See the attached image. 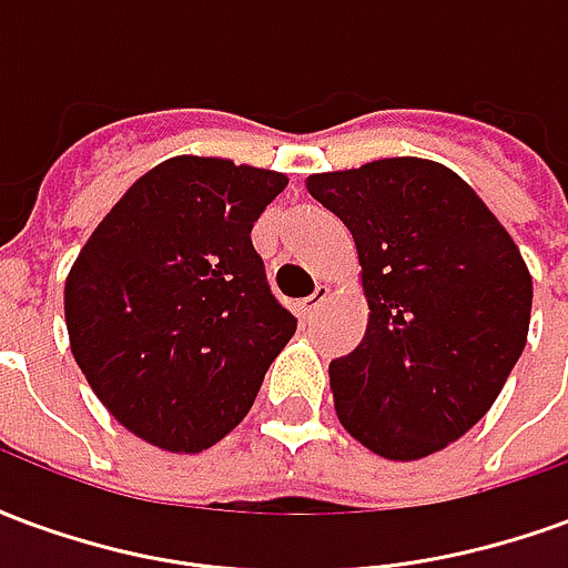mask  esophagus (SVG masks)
<instances>
[{
    "label": "esophagus",
    "instance_id": "obj_1",
    "mask_svg": "<svg viewBox=\"0 0 568 568\" xmlns=\"http://www.w3.org/2000/svg\"><path fill=\"white\" fill-rule=\"evenodd\" d=\"M328 295H332V288H328V285H320L313 295L304 297V301H297V316H301V320H313L322 310V304L328 301Z\"/></svg>",
    "mask_w": 568,
    "mask_h": 568
}]
</instances>
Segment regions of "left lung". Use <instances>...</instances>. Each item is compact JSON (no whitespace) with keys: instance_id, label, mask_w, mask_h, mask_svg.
<instances>
[{"instance_id":"left-lung-1","label":"left lung","mask_w":568,"mask_h":568,"mask_svg":"<svg viewBox=\"0 0 568 568\" xmlns=\"http://www.w3.org/2000/svg\"><path fill=\"white\" fill-rule=\"evenodd\" d=\"M353 234L368 325L328 365L341 426L414 463L463 438L524 353L532 276L505 224L450 166L381 158L307 175Z\"/></svg>"}]
</instances>
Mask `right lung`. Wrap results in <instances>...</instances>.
I'll return each instance as SVG.
<instances>
[{
    "mask_svg": "<svg viewBox=\"0 0 568 568\" xmlns=\"http://www.w3.org/2000/svg\"><path fill=\"white\" fill-rule=\"evenodd\" d=\"M288 175L175 154L124 191L63 288L69 349L105 410L166 453L243 423L297 322L264 280L252 224Z\"/></svg>",
    "mask_w": 568,
    "mask_h": 568,
    "instance_id": "1",
    "label": "right lung"
}]
</instances>
